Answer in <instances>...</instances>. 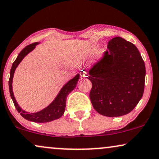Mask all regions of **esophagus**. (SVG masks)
<instances>
[{
    "label": "esophagus",
    "mask_w": 159,
    "mask_h": 159,
    "mask_svg": "<svg viewBox=\"0 0 159 159\" xmlns=\"http://www.w3.org/2000/svg\"><path fill=\"white\" fill-rule=\"evenodd\" d=\"M80 75H81V77H87V76L89 75L87 72H86V71L81 72V73H80Z\"/></svg>",
    "instance_id": "34e87169"
}]
</instances>
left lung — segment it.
<instances>
[{
	"label": "left lung",
	"instance_id": "1",
	"mask_svg": "<svg viewBox=\"0 0 159 159\" xmlns=\"http://www.w3.org/2000/svg\"><path fill=\"white\" fill-rule=\"evenodd\" d=\"M107 48L89 72V97L97 113L118 117L130 113L143 97L145 66L136 46L122 38L112 39Z\"/></svg>",
	"mask_w": 159,
	"mask_h": 159
}]
</instances>
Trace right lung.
Here are the masks:
<instances>
[{"label":"right lung","mask_w":159,"mask_h":159,"mask_svg":"<svg viewBox=\"0 0 159 159\" xmlns=\"http://www.w3.org/2000/svg\"><path fill=\"white\" fill-rule=\"evenodd\" d=\"M39 43H33L30 45L27 46L23 49L21 51V52L16 57V60L14 61L13 64H12L11 68L10 71V78L9 81H8V86H9V92L10 95L11 97L12 100L15 106L16 109L17 110L19 113H20V115L22 116L25 119L30 120V121L36 122V123H46L52 121V120L58 119L64 114L65 106H66V99L67 97L72 91H73L77 84V82L79 79L80 75L79 74H77L73 79L70 80L62 88L60 92H59L57 96L54 101L52 102L51 104L46 107V108L42 110V111L37 112V113H27V112L23 111L21 107L19 106V105L16 102L15 97L14 96L13 90H12V81H13L14 73V71L20 64L21 61L23 60L26 55L33 51L35 48V46Z\"/></svg>","instance_id":"add662e5"}]
</instances>
